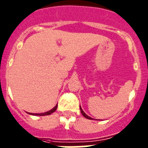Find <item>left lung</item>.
<instances>
[{
    "label": "left lung",
    "instance_id": "obj_1",
    "mask_svg": "<svg viewBox=\"0 0 148 148\" xmlns=\"http://www.w3.org/2000/svg\"><path fill=\"white\" fill-rule=\"evenodd\" d=\"M80 111H81V113H82V115H83V116H84V117L87 118V119H89V120H92V118H91L90 116H89L86 115V114L84 113V111L82 110V108H81V106H80Z\"/></svg>",
    "mask_w": 148,
    "mask_h": 148
}]
</instances>
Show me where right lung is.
I'll list each match as a JSON object with an SVG mask.
<instances>
[{"instance_id": "obj_1", "label": "right lung", "mask_w": 148, "mask_h": 148, "mask_svg": "<svg viewBox=\"0 0 148 148\" xmlns=\"http://www.w3.org/2000/svg\"><path fill=\"white\" fill-rule=\"evenodd\" d=\"M57 106H58V104L56 105L53 109H51V110L48 111V112H45V113H31L32 115H36V116H46V115H50L51 113H54L55 111L56 110V109H57Z\"/></svg>"}]
</instances>
